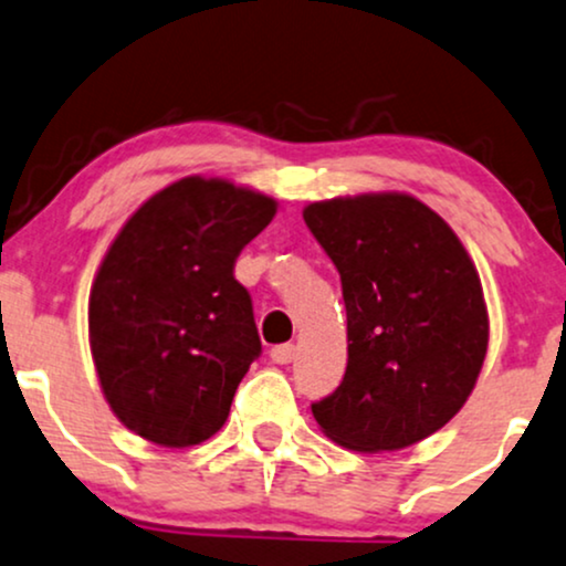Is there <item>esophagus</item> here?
I'll use <instances>...</instances> for the list:
<instances>
[{"label":"esophagus","mask_w":566,"mask_h":566,"mask_svg":"<svg viewBox=\"0 0 566 566\" xmlns=\"http://www.w3.org/2000/svg\"><path fill=\"white\" fill-rule=\"evenodd\" d=\"M270 357H272V361H275V365H291V361H294V357H296V348L291 344H281V346L272 348Z\"/></svg>","instance_id":"esophagus-1"}]
</instances>
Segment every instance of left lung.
<instances>
[{
	"label": "left lung",
	"instance_id": "obj_1",
	"mask_svg": "<svg viewBox=\"0 0 566 566\" xmlns=\"http://www.w3.org/2000/svg\"><path fill=\"white\" fill-rule=\"evenodd\" d=\"M304 222L340 275L348 336L344 380L312 403L317 424L365 453L441 430L488 352L483 285L462 241L409 193L315 201Z\"/></svg>",
	"mask_w": 566,
	"mask_h": 566
}]
</instances>
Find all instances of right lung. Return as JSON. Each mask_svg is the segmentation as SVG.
I'll use <instances>...</instances> for the list:
<instances>
[{
	"label": "right lung",
	"mask_w": 566,
	"mask_h": 566,
	"mask_svg": "<svg viewBox=\"0 0 566 566\" xmlns=\"http://www.w3.org/2000/svg\"><path fill=\"white\" fill-rule=\"evenodd\" d=\"M275 209L260 191L188 176L144 201L104 254L88 296L91 357L136 436L186 449L226 424L262 354L233 268Z\"/></svg>",
	"instance_id": "obj_1"
}]
</instances>
